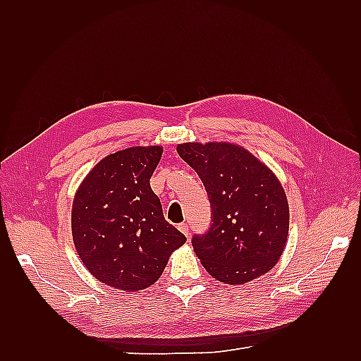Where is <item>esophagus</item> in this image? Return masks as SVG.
I'll return each mask as SVG.
<instances>
[{
	"mask_svg": "<svg viewBox=\"0 0 361 361\" xmlns=\"http://www.w3.org/2000/svg\"><path fill=\"white\" fill-rule=\"evenodd\" d=\"M178 229H180V231H181L183 234H185L186 237H189L190 231H189V225L186 224V221H183V224H180V225H178Z\"/></svg>",
	"mask_w": 361,
	"mask_h": 361,
	"instance_id": "esophagus-1",
	"label": "esophagus"
}]
</instances>
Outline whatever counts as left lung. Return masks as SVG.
Masks as SVG:
<instances>
[{
    "instance_id": "8db88e82",
    "label": "left lung",
    "mask_w": 361,
    "mask_h": 361,
    "mask_svg": "<svg viewBox=\"0 0 361 361\" xmlns=\"http://www.w3.org/2000/svg\"><path fill=\"white\" fill-rule=\"evenodd\" d=\"M178 155L194 169L211 203V225L192 235L202 265L225 283H245L278 262L288 235V203L273 172L225 142H186Z\"/></svg>"
}]
</instances>
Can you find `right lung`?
<instances>
[{"label":"right lung","instance_id":"1","mask_svg":"<svg viewBox=\"0 0 361 361\" xmlns=\"http://www.w3.org/2000/svg\"><path fill=\"white\" fill-rule=\"evenodd\" d=\"M163 147H130L104 158L83 180L71 214L75 250L105 286L135 291L155 283L186 237L164 219L150 188Z\"/></svg>","mask_w":361,"mask_h":361}]
</instances>
